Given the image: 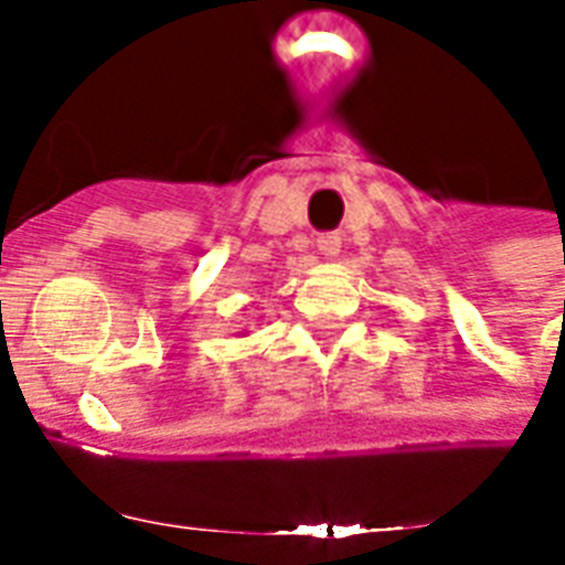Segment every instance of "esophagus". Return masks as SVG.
<instances>
[{
	"mask_svg": "<svg viewBox=\"0 0 565 565\" xmlns=\"http://www.w3.org/2000/svg\"><path fill=\"white\" fill-rule=\"evenodd\" d=\"M340 234H319L317 239V248H319V255H326V257H337L340 255Z\"/></svg>",
	"mask_w": 565,
	"mask_h": 565,
	"instance_id": "obj_1",
	"label": "esophagus"
}]
</instances>
